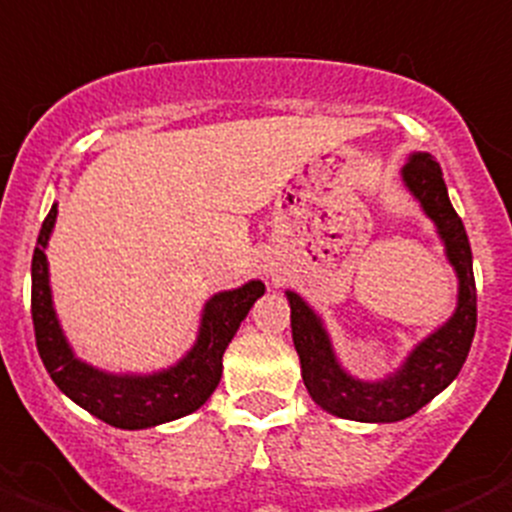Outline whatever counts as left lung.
<instances>
[{"label":"left lung","instance_id":"obj_1","mask_svg":"<svg viewBox=\"0 0 512 512\" xmlns=\"http://www.w3.org/2000/svg\"><path fill=\"white\" fill-rule=\"evenodd\" d=\"M401 178L414 199L422 204L427 217L435 222L438 235L445 243V256L456 269L458 305L448 323L427 336L425 342H419L393 375L375 383L357 381L336 362L321 318L300 295L287 292L292 342L298 349L303 383L310 399L334 417L355 419V422H399L417 414L427 401L451 386L453 378L464 368L474 342L476 285L469 235L448 199L440 163L425 152H417L404 165Z\"/></svg>","mask_w":512,"mask_h":512}]
</instances>
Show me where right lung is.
Segmentation results:
<instances>
[{
    "label": "right lung",
    "instance_id": "right-lung-1",
    "mask_svg": "<svg viewBox=\"0 0 512 512\" xmlns=\"http://www.w3.org/2000/svg\"><path fill=\"white\" fill-rule=\"evenodd\" d=\"M56 204L43 220L33 251V292H30V313L36 329V347L46 365L51 381L64 391L74 404L103 419L106 425L121 430H144L186 417L196 412L220 383L222 355L238 331L240 321L264 295V285L253 279L238 290L214 295L202 313L199 339L191 352L178 365L152 375H111L85 365L72 355L61 326L56 321L51 287H48L46 243L54 230Z\"/></svg>",
    "mask_w": 512,
    "mask_h": 512
}]
</instances>
